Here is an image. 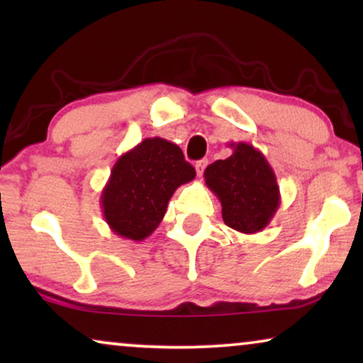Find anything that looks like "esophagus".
Returning <instances> with one entry per match:
<instances>
[{
    "label": "esophagus",
    "instance_id": "esophagus-1",
    "mask_svg": "<svg viewBox=\"0 0 363 363\" xmlns=\"http://www.w3.org/2000/svg\"><path fill=\"white\" fill-rule=\"evenodd\" d=\"M206 165H208V160H205V158H203V160H198V162L195 163V170H196V175H198V177L203 175V172H205Z\"/></svg>",
    "mask_w": 363,
    "mask_h": 363
}]
</instances>
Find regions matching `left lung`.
I'll return each mask as SVG.
<instances>
[{"label": "left lung", "mask_w": 363, "mask_h": 363, "mask_svg": "<svg viewBox=\"0 0 363 363\" xmlns=\"http://www.w3.org/2000/svg\"><path fill=\"white\" fill-rule=\"evenodd\" d=\"M226 160L206 167L205 183L221 203L225 225L255 235L269 225L281 205L277 180L266 157L250 143H230Z\"/></svg>", "instance_id": "left-lung-1"}]
</instances>
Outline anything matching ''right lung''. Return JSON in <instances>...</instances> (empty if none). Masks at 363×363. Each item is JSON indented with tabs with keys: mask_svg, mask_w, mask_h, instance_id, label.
<instances>
[{
	"mask_svg": "<svg viewBox=\"0 0 363 363\" xmlns=\"http://www.w3.org/2000/svg\"><path fill=\"white\" fill-rule=\"evenodd\" d=\"M195 177L180 147L145 138L118 157L104 186L101 205L108 228L125 240L143 241L160 225L177 188Z\"/></svg>",
	"mask_w": 363,
	"mask_h": 363,
	"instance_id": "obj_1",
	"label": "right lung"
}]
</instances>
